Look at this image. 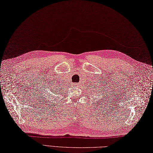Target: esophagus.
<instances>
[{"label": "esophagus", "instance_id": "obj_1", "mask_svg": "<svg viewBox=\"0 0 153 153\" xmlns=\"http://www.w3.org/2000/svg\"><path fill=\"white\" fill-rule=\"evenodd\" d=\"M78 86V84L77 83H76V84H74V86H75V87H77Z\"/></svg>", "mask_w": 153, "mask_h": 153}]
</instances>
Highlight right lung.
I'll return each mask as SVG.
<instances>
[{"instance_id": "obj_1", "label": "right lung", "mask_w": 153, "mask_h": 153, "mask_svg": "<svg viewBox=\"0 0 153 153\" xmlns=\"http://www.w3.org/2000/svg\"><path fill=\"white\" fill-rule=\"evenodd\" d=\"M52 84V83H50ZM49 87L47 86L46 88H44L41 89V93L42 95H41V98L42 100L43 101H44L45 103H48V105H50V103H52V94L53 93H56V92H59V90H60L58 88H56V87L55 86V84L54 85H48ZM57 87V86H56Z\"/></svg>"}]
</instances>
